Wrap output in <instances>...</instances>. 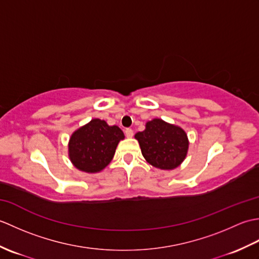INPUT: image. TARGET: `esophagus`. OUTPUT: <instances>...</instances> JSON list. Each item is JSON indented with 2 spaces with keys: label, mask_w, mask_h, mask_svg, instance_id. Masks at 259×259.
<instances>
[{
  "label": "esophagus",
  "mask_w": 259,
  "mask_h": 259,
  "mask_svg": "<svg viewBox=\"0 0 259 259\" xmlns=\"http://www.w3.org/2000/svg\"><path fill=\"white\" fill-rule=\"evenodd\" d=\"M124 134H125V136H126V137H128V138H131V137L134 136V131H133V129L126 128V129L124 130Z\"/></svg>",
  "instance_id": "34e87169"
}]
</instances>
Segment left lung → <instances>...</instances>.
<instances>
[{
    "label": "left lung",
    "mask_w": 259,
    "mask_h": 259,
    "mask_svg": "<svg viewBox=\"0 0 259 259\" xmlns=\"http://www.w3.org/2000/svg\"><path fill=\"white\" fill-rule=\"evenodd\" d=\"M142 156L153 167L171 170L184 161L188 151V138L177 125L169 124L161 119L147 122L146 129L136 134Z\"/></svg>",
    "instance_id": "1"
}]
</instances>
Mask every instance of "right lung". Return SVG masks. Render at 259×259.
<instances>
[{"label": "right lung", "instance_id": "1", "mask_svg": "<svg viewBox=\"0 0 259 259\" xmlns=\"http://www.w3.org/2000/svg\"><path fill=\"white\" fill-rule=\"evenodd\" d=\"M123 138L124 135L119 126L93 119L71 136L70 160L81 171H100L112 160L115 148Z\"/></svg>", "mask_w": 259, "mask_h": 259}]
</instances>
